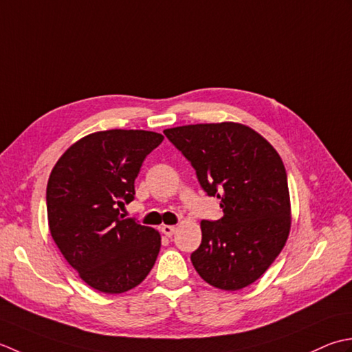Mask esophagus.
<instances>
[{"mask_svg": "<svg viewBox=\"0 0 352 352\" xmlns=\"http://www.w3.org/2000/svg\"><path fill=\"white\" fill-rule=\"evenodd\" d=\"M161 231H162V234L166 235V236H171V235L175 234L176 229H175V226H171V225H164V226L161 228Z\"/></svg>", "mask_w": 352, "mask_h": 352, "instance_id": "1", "label": "esophagus"}]
</instances>
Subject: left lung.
<instances>
[{
  "label": "left lung",
  "instance_id": "8db88e82",
  "mask_svg": "<svg viewBox=\"0 0 352 352\" xmlns=\"http://www.w3.org/2000/svg\"><path fill=\"white\" fill-rule=\"evenodd\" d=\"M191 162L208 196L220 199L223 217L202 220V243L191 263L221 290L255 283L281 252L290 232L287 173L276 150L239 123L190 124L164 131Z\"/></svg>",
  "mask_w": 352,
  "mask_h": 352
}]
</instances>
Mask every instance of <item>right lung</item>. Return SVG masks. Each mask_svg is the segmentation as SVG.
Segmentation results:
<instances>
[{
	"instance_id": "right-lung-1",
	"label": "right lung",
	"mask_w": 352,
	"mask_h": 352,
	"mask_svg": "<svg viewBox=\"0 0 352 352\" xmlns=\"http://www.w3.org/2000/svg\"><path fill=\"white\" fill-rule=\"evenodd\" d=\"M164 136L112 129L91 133L56 162L47 185L54 243L83 281L103 293H124L144 281L160 254L161 235L118 206L135 199L142 162Z\"/></svg>"
}]
</instances>
